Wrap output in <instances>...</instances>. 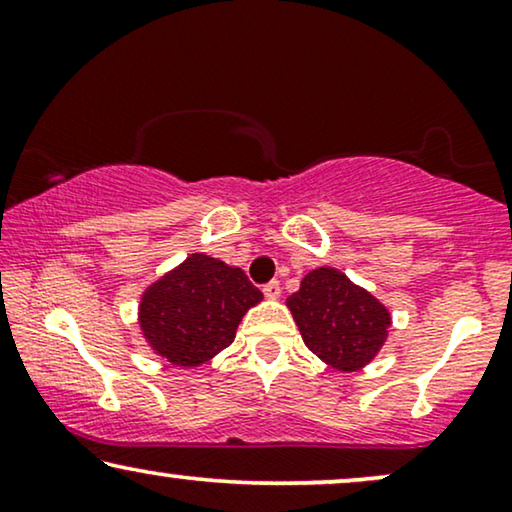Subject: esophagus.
I'll use <instances>...</instances> for the list:
<instances>
[{"label": "esophagus", "mask_w": 512, "mask_h": 512, "mask_svg": "<svg viewBox=\"0 0 512 512\" xmlns=\"http://www.w3.org/2000/svg\"><path fill=\"white\" fill-rule=\"evenodd\" d=\"M263 293H265V298L277 300L279 296H282V286H279V282H270L263 286Z\"/></svg>", "instance_id": "1"}]
</instances>
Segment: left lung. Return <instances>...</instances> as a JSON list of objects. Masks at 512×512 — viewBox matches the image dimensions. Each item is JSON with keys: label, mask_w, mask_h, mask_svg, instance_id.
Instances as JSON below:
<instances>
[{"label": "left lung", "mask_w": 512, "mask_h": 512, "mask_svg": "<svg viewBox=\"0 0 512 512\" xmlns=\"http://www.w3.org/2000/svg\"><path fill=\"white\" fill-rule=\"evenodd\" d=\"M286 307L307 349L342 373L366 368L389 338L391 312L331 265L307 272Z\"/></svg>", "instance_id": "obj_1"}]
</instances>
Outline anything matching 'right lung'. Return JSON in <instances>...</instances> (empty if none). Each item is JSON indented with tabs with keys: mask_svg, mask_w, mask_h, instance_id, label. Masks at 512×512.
<instances>
[{
	"mask_svg": "<svg viewBox=\"0 0 512 512\" xmlns=\"http://www.w3.org/2000/svg\"><path fill=\"white\" fill-rule=\"evenodd\" d=\"M263 300L242 268L191 254L149 284L139 300V331L170 366L195 368L235 340L244 314Z\"/></svg>",
	"mask_w": 512,
	"mask_h": 512,
	"instance_id": "right-lung-1",
	"label": "right lung"
}]
</instances>
